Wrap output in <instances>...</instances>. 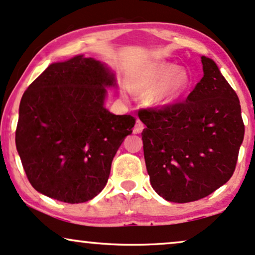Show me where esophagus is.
Listing matches in <instances>:
<instances>
[{
  "instance_id": "1",
  "label": "esophagus",
  "mask_w": 255,
  "mask_h": 255,
  "mask_svg": "<svg viewBox=\"0 0 255 255\" xmlns=\"http://www.w3.org/2000/svg\"><path fill=\"white\" fill-rule=\"evenodd\" d=\"M143 128H144V124H143L139 119H137L136 124H134V128H133V133H140L143 131Z\"/></svg>"
}]
</instances>
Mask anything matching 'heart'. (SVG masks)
<instances>
[{"label": "heart", "mask_w": 255, "mask_h": 255, "mask_svg": "<svg viewBox=\"0 0 255 255\" xmlns=\"http://www.w3.org/2000/svg\"><path fill=\"white\" fill-rule=\"evenodd\" d=\"M161 84L149 99L155 106H166L178 100L190 87L191 76L185 69L176 70V65L172 63H160L146 71L138 87L143 91H152Z\"/></svg>", "instance_id": "obj_1"}]
</instances>
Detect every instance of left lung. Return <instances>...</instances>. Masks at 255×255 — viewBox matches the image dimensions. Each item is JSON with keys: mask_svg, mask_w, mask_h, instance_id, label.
I'll list each match as a JSON object with an SVG mask.
<instances>
[{"mask_svg": "<svg viewBox=\"0 0 255 255\" xmlns=\"http://www.w3.org/2000/svg\"><path fill=\"white\" fill-rule=\"evenodd\" d=\"M187 99L139 110L146 170L152 188L168 202L204 198L234 173L244 140L241 106L212 59Z\"/></svg>", "mask_w": 255, "mask_h": 255, "instance_id": "left-lung-1", "label": "left lung"}]
</instances>
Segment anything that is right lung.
<instances>
[{"label": "right lung", "instance_id": "add662e5", "mask_svg": "<svg viewBox=\"0 0 255 255\" xmlns=\"http://www.w3.org/2000/svg\"><path fill=\"white\" fill-rule=\"evenodd\" d=\"M116 79L94 58L53 63L23 93L15 144L27 179L38 192L70 204L103 191L132 116L104 107Z\"/></svg>", "mask_w": 255, "mask_h": 255}]
</instances>
